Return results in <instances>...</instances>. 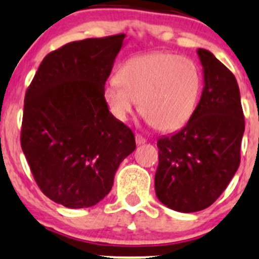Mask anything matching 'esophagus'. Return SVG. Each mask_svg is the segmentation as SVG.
Here are the masks:
<instances>
[{
  "label": "esophagus",
  "instance_id": "esophagus-1",
  "mask_svg": "<svg viewBox=\"0 0 259 259\" xmlns=\"http://www.w3.org/2000/svg\"><path fill=\"white\" fill-rule=\"evenodd\" d=\"M135 142H137L138 145H143V144H145V143H146V139L144 137H142V135L137 134V135H135Z\"/></svg>",
  "mask_w": 259,
  "mask_h": 259
}]
</instances>
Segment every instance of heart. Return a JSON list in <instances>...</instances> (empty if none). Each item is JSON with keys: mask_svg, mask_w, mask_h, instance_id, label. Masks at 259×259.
<instances>
[{"mask_svg": "<svg viewBox=\"0 0 259 259\" xmlns=\"http://www.w3.org/2000/svg\"><path fill=\"white\" fill-rule=\"evenodd\" d=\"M116 80L104 88V99L120 121L134 113L156 129L170 132L183 126L197 106L200 74L193 60L170 52H151L127 59Z\"/></svg>", "mask_w": 259, "mask_h": 259, "instance_id": "1", "label": "heart"}]
</instances>
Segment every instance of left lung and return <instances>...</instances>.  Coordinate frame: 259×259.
I'll use <instances>...</instances> for the list:
<instances>
[{
  "label": "left lung",
  "instance_id": "8db88e82",
  "mask_svg": "<svg viewBox=\"0 0 259 259\" xmlns=\"http://www.w3.org/2000/svg\"><path fill=\"white\" fill-rule=\"evenodd\" d=\"M204 71L199 104L183 129L158 140L156 197L177 211L213 204L241 163L244 115L233 72L208 50H198Z\"/></svg>",
  "mask_w": 259,
  "mask_h": 259
}]
</instances>
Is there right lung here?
I'll list each match as a JSON object with an SVG mask.
<instances>
[{"instance_id":"obj_1","label":"right lung","mask_w":259,"mask_h":259,"mask_svg":"<svg viewBox=\"0 0 259 259\" xmlns=\"http://www.w3.org/2000/svg\"><path fill=\"white\" fill-rule=\"evenodd\" d=\"M124 37L86 38L50 52L26 90L21 148L41 192L71 209L100 202L137 146L104 99Z\"/></svg>"}]
</instances>
